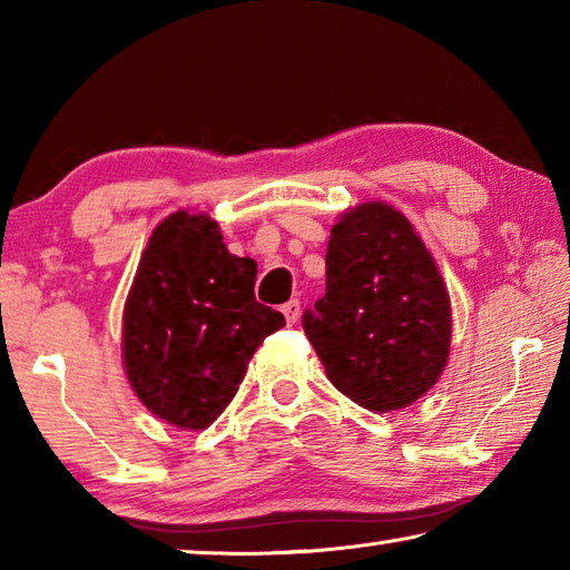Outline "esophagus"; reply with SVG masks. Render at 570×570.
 I'll use <instances>...</instances> for the list:
<instances>
[{
	"mask_svg": "<svg viewBox=\"0 0 570 570\" xmlns=\"http://www.w3.org/2000/svg\"><path fill=\"white\" fill-rule=\"evenodd\" d=\"M282 312L286 316V324H296L298 314H302V302H298V298H292V302H286L282 306Z\"/></svg>",
	"mask_w": 570,
	"mask_h": 570,
	"instance_id": "34e87169",
	"label": "esophagus"
}]
</instances>
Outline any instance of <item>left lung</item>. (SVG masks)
<instances>
[{
    "label": "left lung",
    "mask_w": 570,
    "mask_h": 570,
    "mask_svg": "<svg viewBox=\"0 0 570 570\" xmlns=\"http://www.w3.org/2000/svg\"><path fill=\"white\" fill-rule=\"evenodd\" d=\"M302 324L334 387L372 412L407 407L448 364V288L410 220L380 200L332 228L326 294Z\"/></svg>",
    "instance_id": "obj_1"
}]
</instances>
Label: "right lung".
I'll return each mask as SVG.
<instances>
[{
	"instance_id": "obj_1",
	"label": "right lung",
	"mask_w": 570,
	"mask_h": 570,
	"mask_svg": "<svg viewBox=\"0 0 570 570\" xmlns=\"http://www.w3.org/2000/svg\"><path fill=\"white\" fill-rule=\"evenodd\" d=\"M254 282V258L228 254L208 216L178 210L153 230L122 320L125 372L153 414L206 430L228 407L256 346L286 324Z\"/></svg>"
}]
</instances>
